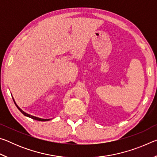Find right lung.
<instances>
[{"label":"right lung","instance_id":"right-lung-1","mask_svg":"<svg viewBox=\"0 0 157 157\" xmlns=\"http://www.w3.org/2000/svg\"><path fill=\"white\" fill-rule=\"evenodd\" d=\"M13 100H14L15 105H16V106H17V107L18 109V110H19V111H21V112L22 113L24 116H28V117H29V118H33V119H34V120H36V121H50V119H42V118H37V117L31 116V115H30V114H28V113H27L24 112V111H23L22 109H21L18 107V105H17V104H16L14 100L13 99Z\"/></svg>","mask_w":157,"mask_h":157}]
</instances>
